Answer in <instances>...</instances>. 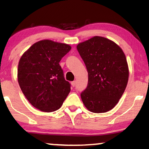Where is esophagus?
Segmentation results:
<instances>
[{
    "label": "esophagus",
    "mask_w": 149,
    "mask_h": 149,
    "mask_svg": "<svg viewBox=\"0 0 149 149\" xmlns=\"http://www.w3.org/2000/svg\"><path fill=\"white\" fill-rule=\"evenodd\" d=\"M70 83H71V85H72V87H74L75 85H76V82H75V81H72Z\"/></svg>",
    "instance_id": "obj_1"
}]
</instances>
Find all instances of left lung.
Segmentation results:
<instances>
[{
    "label": "left lung",
    "mask_w": 149,
    "mask_h": 149,
    "mask_svg": "<svg viewBox=\"0 0 149 149\" xmlns=\"http://www.w3.org/2000/svg\"><path fill=\"white\" fill-rule=\"evenodd\" d=\"M88 72L81 93L85 107L95 113L113 109L127 86L129 70L123 50L112 40L94 36L77 47Z\"/></svg>",
    "instance_id": "left-lung-1"
}]
</instances>
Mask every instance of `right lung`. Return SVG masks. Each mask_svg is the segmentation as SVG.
Returning <instances> with one entry per match:
<instances>
[{
  "label": "right lung",
  "instance_id": "add662e5",
  "mask_svg": "<svg viewBox=\"0 0 149 149\" xmlns=\"http://www.w3.org/2000/svg\"><path fill=\"white\" fill-rule=\"evenodd\" d=\"M71 47L51 40H40L20 58L17 80L29 102L40 111L53 112L62 107L70 91L65 80L60 60Z\"/></svg>",
  "mask_w": 149,
  "mask_h": 149
}]
</instances>
